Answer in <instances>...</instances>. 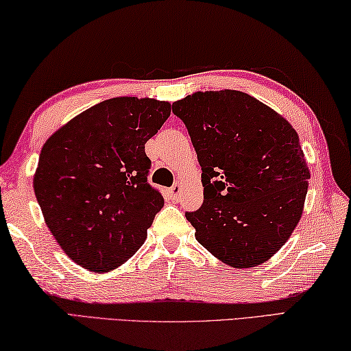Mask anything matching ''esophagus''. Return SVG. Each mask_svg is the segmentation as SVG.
Instances as JSON below:
<instances>
[{
	"mask_svg": "<svg viewBox=\"0 0 351 351\" xmlns=\"http://www.w3.org/2000/svg\"><path fill=\"white\" fill-rule=\"evenodd\" d=\"M180 194H182V183L176 182L174 185L169 188V197L177 202V200L180 199Z\"/></svg>",
	"mask_w": 351,
	"mask_h": 351,
	"instance_id": "34e87169",
	"label": "esophagus"
}]
</instances>
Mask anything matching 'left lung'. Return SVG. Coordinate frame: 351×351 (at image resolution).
Masks as SVG:
<instances>
[{
  "label": "left lung",
  "instance_id": "1",
  "mask_svg": "<svg viewBox=\"0 0 351 351\" xmlns=\"http://www.w3.org/2000/svg\"><path fill=\"white\" fill-rule=\"evenodd\" d=\"M202 168L204 204L186 213L196 239L232 267H255L300 221L309 169L294 128L237 90L197 91L172 104Z\"/></svg>",
  "mask_w": 351,
  "mask_h": 351
}]
</instances>
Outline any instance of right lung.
Returning <instances> with one entry per match:
<instances>
[{
  "label": "right lung",
  "mask_w": 351,
  "mask_h": 351,
  "mask_svg": "<svg viewBox=\"0 0 351 351\" xmlns=\"http://www.w3.org/2000/svg\"><path fill=\"white\" fill-rule=\"evenodd\" d=\"M171 104L113 97L77 114L42 147L34 191L62 250L93 272L121 266L145 243L165 204L147 182L149 138Z\"/></svg>",
  "instance_id": "1"
}]
</instances>
